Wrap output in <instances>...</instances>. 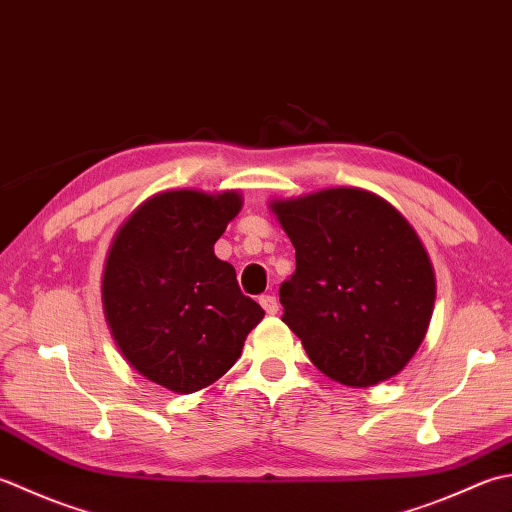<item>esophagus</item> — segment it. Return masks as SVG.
Instances as JSON below:
<instances>
[{"label":"esophagus","instance_id":"34e87169","mask_svg":"<svg viewBox=\"0 0 512 512\" xmlns=\"http://www.w3.org/2000/svg\"><path fill=\"white\" fill-rule=\"evenodd\" d=\"M259 304H262V308L266 310L268 315H277L279 302H277L275 295H262V297H259Z\"/></svg>","mask_w":512,"mask_h":512}]
</instances>
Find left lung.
I'll list each match as a JSON object with an SVG mask.
<instances>
[{"label": "left lung", "mask_w": 512, "mask_h": 512, "mask_svg": "<svg viewBox=\"0 0 512 512\" xmlns=\"http://www.w3.org/2000/svg\"><path fill=\"white\" fill-rule=\"evenodd\" d=\"M295 246L282 322L326 377L353 388L402 373L435 306V270L399 210L364 188L270 199Z\"/></svg>", "instance_id": "obj_1"}]
</instances>
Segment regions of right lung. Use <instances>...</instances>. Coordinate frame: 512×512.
<instances>
[{
    "label": "right lung",
    "instance_id": "right-lung-1",
    "mask_svg": "<svg viewBox=\"0 0 512 512\" xmlns=\"http://www.w3.org/2000/svg\"><path fill=\"white\" fill-rule=\"evenodd\" d=\"M239 190H164L119 226L102 275V306L119 353L148 382L188 395L242 355L264 310L242 295L215 242L242 210Z\"/></svg>",
    "mask_w": 512,
    "mask_h": 512
}]
</instances>
